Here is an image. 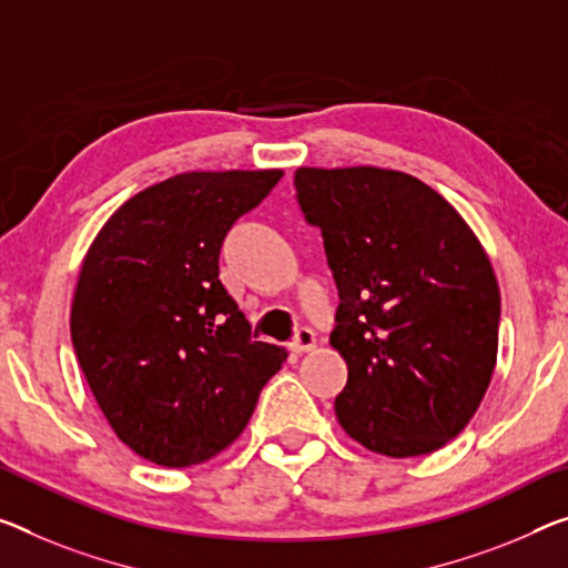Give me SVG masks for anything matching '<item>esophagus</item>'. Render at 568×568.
Returning a JSON list of instances; mask_svg holds the SVG:
<instances>
[{
  "instance_id": "34e87169",
  "label": "esophagus",
  "mask_w": 568,
  "mask_h": 568,
  "mask_svg": "<svg viewBox=\"0 0 568 568\" xmlns=\"http://www.w3.org/2000/svg\"><path fill=\"white\" fill-rule=\"evenodd\" d=\"M314 345H317V339H314V333H312L310 327L296 329V335L292 339V351L294 353H310Z\"/></svg>"
}]
</instances>
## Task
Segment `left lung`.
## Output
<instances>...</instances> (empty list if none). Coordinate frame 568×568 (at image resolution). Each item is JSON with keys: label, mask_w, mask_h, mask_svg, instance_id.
Masks as SVG:
<instances>
[{"label": "left lung", "mask_w": 568, "mask_h": 568, "mask_svg": "<svg viewBox=\"0 0 568 568\" xmlns=\"http://www.w3.org/2000/svg\"><path fill=\"white\" fill-rule=\"evenodd\" d=\"M322 231L339 304L343 429L386 457H418L465 429L490 386L500 290L490 258L436 190L396 170L294 172Z\"/></svg>", "instance_id": "obj_1"}]
</instances>
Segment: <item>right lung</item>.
<instances>
[{
    "label": "right lung",
    "instance_id": "right-lung-1",
    "mask_svg": "<svg viewBox=\"0 0 568 568\" xmlns=\"http://www.w3.org/2000/svg\"><path fill=\"white\" fill-rule=\"evenodd\" d=\"M282 174H174L126 200L83 258L75 357L111 429L154 465H200L233 444L286 361L251 339L217 278L225 235Z\"/></svg>",
    "mask_w": 568,
    "mask_h": 568
}]
</instances>
